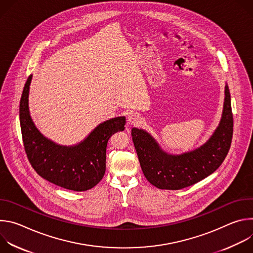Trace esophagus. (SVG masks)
I'll list each match as a JSON object with an SVG mask.
<instances>
[{"label": "esophagus", "instance_id": "34e87169", "mask_svg": "<svg viewBox=\"0 0 253 253\" xmlns=\"http://www.w3.org/2000/svg\"><path fill=\"white\" fill-rule=\"evenodd\" d=\"M127 121L129 124L131 125H135V124H138L140 122V116L138 113H135V112H132L128 115L127 117Z\"/></svg>", "mask_w": 253, "mask_h": 253}]
</instances>
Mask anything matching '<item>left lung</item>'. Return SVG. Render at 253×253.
<instances>
[{
	"label": "left lung",
	"mask_w": 253,
	"mask_h": 253,
	"mask_svg": "<svg viewBox=\"0 0 253 253\" xmlns=\"http://www.w3.org/2000/svg\"><path fill=\"white\" fill-rule=\"evenodd\" d=\"M220 123L199 148L180 155L168 154L145 130L133 128L131 135L141 169L148 181L159 189L179 190L212 174L224 161L231 145L233 116L230 92L225 85Z\"/></svg>",
	"instance_id": "8db88e82"
}]
</instances>
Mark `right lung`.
Wrapping results in <instances>:
<instances>
[{
  "instance_id": "right-lung-1",
  "label": "right lung",
  "mask_w": 253,
  "mask_h": 253,
  "mask_svg": "<svg viewBox=\"0 0 253 253\" xmlns=\"http://www.w3.org/2000/svg\"><path fill=\"white\" fill-rule=\"evenodd\" d=\"M31 81L32 75L27 79L20 101L21 131L29 162L42 178L55 185L74 191L93 188L105 174L108 140L114 133L125 129V117L99 124L76 145H59L41 134L30 116Z\"/></svg>"
}]
</instances>
